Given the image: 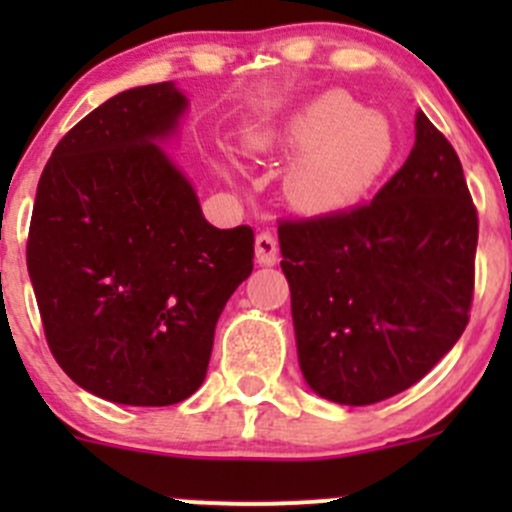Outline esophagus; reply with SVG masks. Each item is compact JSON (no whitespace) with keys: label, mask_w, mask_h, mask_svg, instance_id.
<instances>
[{"label":"esophagus","mask_w":512,"mask_h":512,"mask_svg":"<svg viewBox=\"0 0 512 512\" xmlns=\"http://www.w3.org/2000/svg\"><path fill=\"white\" fill-rule=\"evenodd\" d=\"M277 252H280V245H277V237L272 235L270 230H262L255 240V255L260 265H275Z\"/></svg>","instance_id":"obj_1"}]
</instances>
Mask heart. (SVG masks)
Instances as JSON below:
<instances>
[{
  "label": "heart",
  "mask_w": 512,
  "mask_h": 512,
  "mask_svg": "<svg viewBox=\"0 0 512 512\" xmlns=\"http://www.w3.org/2000/svg\"><path fill=\"white\" fill-rule=\"evenodd\" d=\"M255 151H304L289 178L294 200L332 210L354 200L389 163L394 138L379 113L364 111L342 91L319 96L282 128L250 138Z\"/></svg>",
  "instance_id": "1"
}]
</instances>
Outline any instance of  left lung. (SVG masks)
<instances>
[{
    "label": "left lung",
    "mask_w": 512,
    "mask_h": 512,
    "mask_svg": "<svg viewBox=\"0 0 512 512\" xmlns=\"http://www.w3.org/2000/svg\"><path fill=\"white\" fill-rule=\"evenodd\" d=\"M299 366L319 396L369 406L421 381L471 319L478 210L426 113L406 163L366 203L280 220Z\"/></svg>",
    "instance_id": "1"
}]
</instances>
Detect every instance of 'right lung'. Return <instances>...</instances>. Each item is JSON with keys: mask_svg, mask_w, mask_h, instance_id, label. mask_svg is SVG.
I'll list each match as a JSON object with an SVG mask.
<instances>
[{"mask_svg": "<svg viewBox=\"0 0 512 512\" xmlns=\"http://www.w3.org/2000/svg\"><path fill=\"white\" fill-rule=\"evenodd\" d=\"M183 108L170 81L108 98L56 143L36 188L27 267L46 344L113 404L198 391L220 312L252 272V227L210 225L153 143Z\"/></svg>", "mask_w": 512, "mask_h": 512, "instance_id": "right-lung-1", "label": "right lung"}]
</instances>
